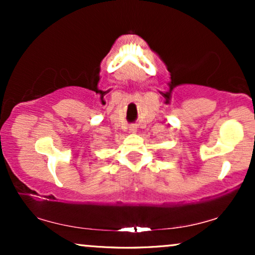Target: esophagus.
Instances as JSON below:
<instances>
[{
    "mask_svg": "<svg viewBox=\"0 0 255 255\" xmlns=\"http://www.w3.org/2000/svg\"><path fill=\"white\" fill-rule=\"evenodd\" d=\"M129 131H130V133H136V126L131 125L129 127Z\"/></svg>",
    "mask_w": 255,
    "mask_h": 255,
    "instance_id": "34e87169",
    "label": "esophagus"
}]
</instances>
